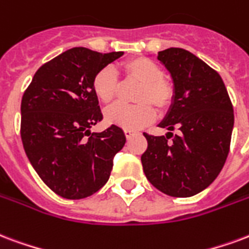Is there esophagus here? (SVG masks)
I'll use <instances>...</instances> for the list:
<instances>
[{
    "mask_svg": "<svg viewBox=\"0 0 249 249\" xmlns=\"http://www.w3.org/2000/svg\"><path fill=\"white\" fill-rule=\"evenodd\" d=\"M124 134H125V137H126V139H130V137H132V136L134 134V130L124 129Z\"/></svg>",
    "mask_w": 249,
    "mask_h": 249,
    "instance_id": "obj_1",
    "label": "esophagus"
}]
</instances>
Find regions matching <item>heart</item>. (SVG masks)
<instances>
[{
  "label": "heart",
  "mask_w": 249,
  "mask_h": 249,
  "mask_svg": "<svg viewBox=\"0 0 249 249\" xmlns=\"http://www.w3.org/2000/svg\"><path fill=\"white\" fill-rule=\"evenodd\" d=\"M125 80L140 83L134 92V106L115 104L106 110V121L124 129H139L156 117V107L165 112L171 107L176 89L174 84L163 75V70L154 60L145 56L128 59L121 66ZM92 89L95 96L104 104L115 100L119 92V80L115 71L109 67L100 70L92 80Z\"/></svg>",
  "instance_id": "heart-1"
}]
</instances>
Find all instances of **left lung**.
<instances>
[{
  "mask_svg": "<svg viewBox=\"0 0 249 249\" xmlns=\"http://www.w3.org/2000/svg\"><path fill=\"white\" fill-rule=\"evenodd\" d=\"M158 60L171 73L176 96L160 126L166 136L143 133L141 156L148 181L163 194L187 198L209 187L224 166L233 128V107L220 75L190 51L170 47ZM178 135L171 134L175 128Z\"/></svg>",
  "mask_w": 249,
  "mask_h": 249,
  "instance_id": "8db88e82",
  "label": "left lung"
}]
</instances>
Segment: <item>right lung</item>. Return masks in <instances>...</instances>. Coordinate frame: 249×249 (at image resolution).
Here are the masks:
<instances>
[{
    "mask_svg": "<svg viewBox=\"0 0 249 249\" xmlns=\"http://www.w3.org/2000/svg\"><path fill=\"white\" fill-rule=\"evenodd\" d=\"M123 54L67 50L38 68L22 96L21 139L27 158L40 179L66 199L100 190L126 141L117 125L89 132L103 120L92 80Z\"/></svg>",
    "mask_w": 249,
    "mask_h": 249,
    "instance_id": "add662e5",
    "label": "right lung"
}]
</instances>
